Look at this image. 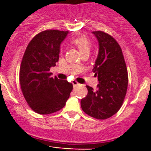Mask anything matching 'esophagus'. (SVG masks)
<instances>
[{
    "mask_svg": "<svg viewBox=\"0 0 151 151\" xmlns=\"http://www.w3.org/2000/svg\"><path fill=\"white\" fill-rule=\"evenodd\" d=\"M72 83H73V87L74 88H76V87H77V86H78V85H79V83H78V82H76V81H73V82H72Z\"/></svg>",
    "mask_w": 151,
    "mask_h": 151,
    "instance_id": "esophagus-1",
    "label": "esophagus"
}]
</instances>
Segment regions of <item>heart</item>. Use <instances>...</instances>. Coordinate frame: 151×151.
I'll use <instances>...</instances> for the list:
<instances>
[{
	"label": "heart",
	"mask_w": 151,
	"mask_h": 151,
	"mask_svg": "<svg viewBox=\"0 0 151 151\" xmlns=\"http://www.w3.org/2000/svg\"><path fill=\"white\" fill-rule=\"evenodd\" d=\"M72 42L78 47L81 54L85 51H90L91 43L87 36L81 35L76 37V38H73Z\"/></svg>",
	"instance_id": "heart-1"
}]
</instances>
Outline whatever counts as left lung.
Wrapping results in <instances>:
<instances>
[{"mask_svg":"<svg viewBox=\"0 0 151 151\" xmlns=\"http://www.w3.org/2000/svg\"><path fill=\"white\" fill-rule=\"evenodd\" d=\"M97 38L99 50L92 71L99 84L97 88L87 85V96L81 100L86 114L97 119H106L117 113L122 106L128 87V71L122 49L110 35L92 32Z\"/></svg>","mask_w":151,"mask_h":151,"instance_id":"1","label":"left lung"}]
</instances>
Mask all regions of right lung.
I'll return each mask as SVG.
<instances>
[{"instance_id":"right-lung-1","label":"right lung","mask_w":151,"mask_h":151,"mask_svg":"<svg viewBox=\"0 0 151 151\" xmlns=\"http://www.w3.org/2000/svg\"><path fill=\"white\" fill-rule=\"evenodd\" d=\"M67 34L68 31H43L32 39L24 53L19 83L29 106L39 114L61 110L73 90V84L53 78L50 73L59 60L60 45Z\"/></svg>"}]
</instances>
